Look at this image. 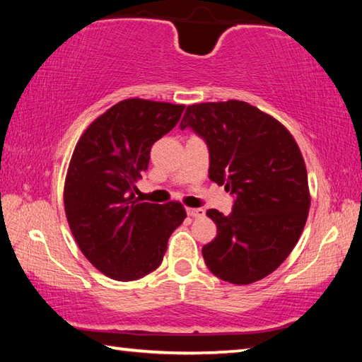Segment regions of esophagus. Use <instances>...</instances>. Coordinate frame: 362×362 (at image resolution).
<instances>
[{
    "label": "esophagus",
    "mask_w": 362,
    "mask_h": 362,
    "mask_svg": "<svg viewBox=\"0 0 362 362\" xmlns=\"http://www.w3.org/2000/svg\"><path fill=\"white\" fill-rule=\"evenodd\" d=\"M187 214L189 217H194V218H199L204 216V209H201V207H188Z\"/></svg>",
    "instance_id": "1"
}]
</instances>
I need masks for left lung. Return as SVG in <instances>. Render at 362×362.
<instances>
[{
  "label": "left lung",
  "mask_w": 362,
  "mask_h": 362,
  "mask_svg": "<svg viewBox=\"0 0 362 362\" xmlns=\"http://www.w3.org/2000/svg\"><path fill=\"white\" fill-rule=\"evenodd\" d=\"M189 127L209 150V179L235 196L230 216L207 211L217 236L203 247L207 268L231 284L273 273L296 247L308 217V175L298 145L273 116L247 102L187 107Z\"/></svg>",
  "instance_id": "obj_1"
}]
</instances>
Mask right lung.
I'll list each match as a JSON object with an SVG mask.
<instances>
[{"label":"right lung","mask_w":362,"mask_h":362,"mask_svg":"<svg viewBox=\"0 0 362 362\" xmlns=\"http://www.w3.org/2000/svg\"><path fill=\"white\" fill-rule=\"evenodd\" d=\"M185 105L127 99L108 108L79 139L64 204L79 249L105 276L136 281L161 265L168 240L187 212L180 203H140L136 182L150 150L173 131Z\"/></svg>","instance_id":"right-lung-1"}]
</instances>
